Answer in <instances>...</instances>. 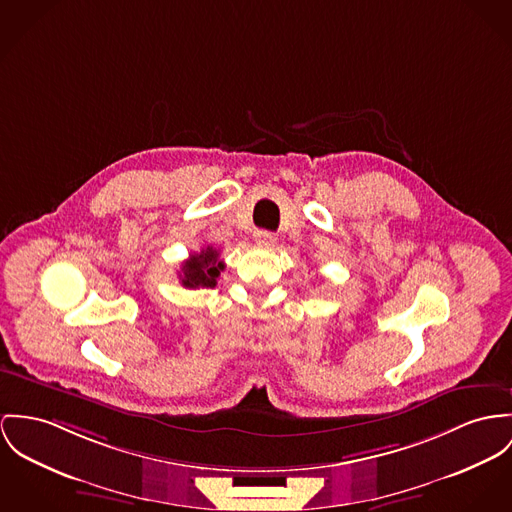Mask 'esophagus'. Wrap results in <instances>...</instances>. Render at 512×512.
Segmentation results:
<instances>
[{
	"instance_id": "34e87169",
	"label": "esophagus",
	"mask_w": 512,
	"mask_h": 512,
	"mask_svg": "<svg viewBox=\"0 0 512 512\" xmlns=\"http://www.w3.org/2000/svg\"><path fill=\"white\" fill-rule=\"evenodd\" d=\"M255 241L259 245H263V247H271V245L276 243V236L273 232H267V230H257L255 232Z\"/></svg>"
}]
</instances>
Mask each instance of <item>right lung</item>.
Masks as SVG:
<instances>
[{
  "label": "right lung",
  "mask_w": 512,
  "mask_h": 512,
  "mask_svg": "<svg viewBox=\"0 0 512 512\" xmlns=\"http://www.w3.org/2000/svg\"><path fill=\"white\" fill-rule=\"evenodd\" d=\"M218 251L214 247H204L200 253H193L181 265V282L185 288H214L220 271H224V263L218 259Z\"/></svg>",
  "instance_id": "add662e5"
}]
</instances>
